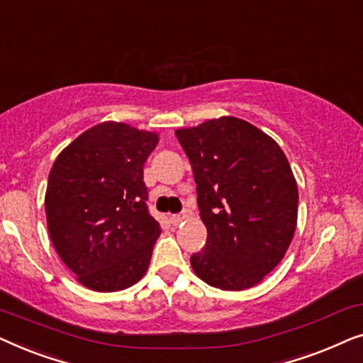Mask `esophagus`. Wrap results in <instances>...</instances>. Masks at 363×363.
<instances>
[{
    "label": "esophagus",
    "mask_w": 363,
    "mask_h": 363,
    "mask_svg": "<svg viewBox=\"0 0 363 363\" xmlns=\"http://www.w3.org/2000/svg\"><path fill=\"white\" fill-rule=\"evenodd\" d=\"M186 213H180V215H172L170 216V223L173 226H177V225H180V223H183L186 220Z\"/></svg>",
    "instance_id": "1"
}]
</instances>
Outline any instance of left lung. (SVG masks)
<instances>
[{
	"label": "left lung",
	"instance_id": "obj_1",
	"mask_svg": "<svg viewBox=\"0 0 363 363\" xmlns=\"http://www.w3.org/2000/svg\"><path fill=\"white\" fill-rule=\"evenodd\" d=\"M175 135L191 163L208 238L190 257L223 291L259 284L284 257L297 225V183L284 152L252 123L211 118Z\"/></svg>",
	"mask_w": 363,
	"mask_h": 363
}]
</instances>
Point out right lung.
<instances>
[{
    "mask_svg": "<svg viewBox=\"0 0 363 363\" xmlns=\"http://www.w3.org/2000/svg\"><path fill=\"white\" fill-rule=\"evenodd\" d=\"M157 143L155 132L102 122L69 143L49 172V236L87 289H127L148 269L162 230L148 213L143 165Z\"/></svg>",
    "mask_w": 363,
    "mask_h": 363,
    "instance_id": "obj_1",
    "label": "right lung"
}]
</instances>
